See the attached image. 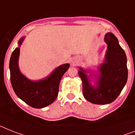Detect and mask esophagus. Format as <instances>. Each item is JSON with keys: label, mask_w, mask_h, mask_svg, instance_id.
<instances>
[{"label": "esophagus", "mask_w": 135, "mask_h": 135, "mask_svg": "<svg viewBox=\"0 0 135 135\" xmlns=\"http://www.w3.org/2000/svg\"><path fill=\"white\" fill-rule=\"evenodd\" d=\"M78 58H76V57H73V58L71 59V63H72L73 65L76 64L77 63H78Z\"/></svg>", "instance_id": "34e87169"}]
</instances>
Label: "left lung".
Listing matches in <instances>:
<instances>
[{
    "label": "left lung",
    "instance_id": "obj_1",
    "mask_svg": "<svg viewBox=\"0 0 135 135\" xmlns=\"http://www.w3.org/2000/svg\"><path fill=\"white\" fill-rule=\"evenodd\" d=\"M104 42L107 50L97 70L78 67L84 98L93 104L102 105L115 101L128 80L127 58L117 38L108 32L105 35Z\"/></svg>",
    "mask_w": 135,
    "mask_h": 135
}]
</instances>
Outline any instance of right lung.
<instances>
[{"label":"right lung","instance_id":"right-lung-1","mask_svg":"<svg viewBox=\"0 0 135 135\" xmlns=\"http://www.w3.org/2000/svg\"><path fill=\"white\" fill-rule=\"evenodd\" d=\"M25 38V37H22L19 40L18 47L15 49L10 57V79L12 88L16 95L30 106L35 108H45L57 98L60 80L70 64L59 66L42 80H29L21 73L18 66L20 47Z\"/></svg>","mask_w":135,"mask_h":135}]
</instances>
